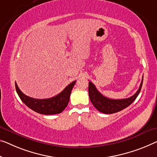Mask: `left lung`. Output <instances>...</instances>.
<instances>
[{
  "instance_id": "left-lung-1",
  "label": "left lung",
  "mask_w": 157,
  "mask_h": 157,
  "mask_svg": "<svg viewBox=\"0 0 157 157\" xmlns=\"http://www.w3.org/2000/svg\"><path fill=\"white\" fill-rule=\"evenodd\" d=\"M142 82H143V78H142L140 88L134 95L127 99H111L104 97L97 90L95 85L92 82H89V96H90L91 102L99 111L106 114L117 113L130 106L135 101L141 90Z\"/></svg>"
}]
</instances>
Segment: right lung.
<instances>
[{
	"mask_svg": "<svg viewBox=\"0 0 157 157\" xmlns=\"http://www.w3.org/2000/svg\"><path fill=\"white\" fill-rule=\"evenodd\" d=\"M75 82L76 81L72 82L61 92L55 97L44 99H34V98L25 95L21 92L16 82L15 88L20 99L29 109L33 110L36 113L44 114V115H52V114L61 113L66 108L68 104L71 91Z\"/></svg>",
	"mask_w": 157,
	"mask_h": 157,
	"instance_id": "right-lung-1",
	"label": "right lung"
}]
</instances>
